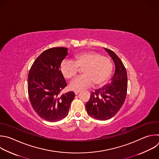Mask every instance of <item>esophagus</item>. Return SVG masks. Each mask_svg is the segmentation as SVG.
<instances>
[{"label":"esophagus","mask_w":159,"mask_h":159,"mask_svg":"<svg viewBox=\"0 0 159 159\" xmlns=\"http://www.w3.org/2000/svg\"><path fill=\"white\" fill-rule=\"evenodd\" d=\"M80 92V90H75V91H74V93H75V95L79 94Z\"/></svg>","instance_id":"34e87169"}]
</instances>
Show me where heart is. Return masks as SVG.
<instances>
[{
	"mask_svg": "<svg viewBox=\"0 0 159 159\" xmlns=\"http://www.w3.org/2000/svg\"><path fill=\"white\" fill-rule=\"evenodd\" d=\"M79 68L82 69L83 75L70 82L69 89L72 90H81L90 87L93 84L96 87L103 85L111 77L113 64L109 58L90 50L77 55L74 62L64 60L60 66L61 72L66 79L76 75Z\"/></svg>",
	"mask_w": 159,
	"mask_h": 159,
	"instance_id": "heart-1",
	"label": "heart"
}]
</instances>
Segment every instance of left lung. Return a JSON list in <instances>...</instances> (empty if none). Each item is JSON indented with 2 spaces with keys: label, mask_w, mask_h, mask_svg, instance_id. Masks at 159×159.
I'll return each instance as SVG.
<instances>
[{
  "label": "left lung",
  "mask_w": 159,
  "mask_h": 159,
  "mask_svg": "<svg viewBox=\"0 0 159 159\" xmlns=\"http://www.w3.org/2000/svg\"><path fill=\"white\" fill-rule=\"evenodd\" d=\"M104 49L114 62V74L109 84L91 93L85 104L89 116L99 120L110 119L119 112L124 103L127 91V74L122 61L111 50Z\"/></svg>",
  "instance_id": "8db88e82"
}]
</instances>
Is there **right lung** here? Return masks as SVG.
Returning <instances> with one entry per match:
<instances>
[{
	"label": "right lung",
	"instance_id": "1",
	"mask_svg": "<svg viewBox=\"0 0 159 159\" xmlns=\"http://www.w3.org/2000/svg\"><path fill=\"white\" fill-rule=\"evenodd\" d=\"M68 54V48H48L36 59L28 75V93L32 106L42 119L57 122L69 114L74 92L60 95L67 86L60 70L62 61Z\"/></svg>",
	"mask_w": 159,
	"mask_h": 159
}]
</instances>
